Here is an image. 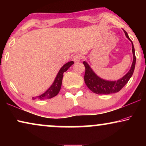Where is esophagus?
Segmentation results:
<instances>
[{
  "instance_id": "obj_1",
  "label": "esophagus",
  "mask_w": 146,
  "mask_h": 146,
  "mask_svg": "<svg viewBox=\"0 0 146 146\" xmlns=\"http://www.w3.org/2000/svg\"><path fill=\"white\" fill-rule=\"evenodd\" d=\"M81 55L80 54H75L73 56V60L75 62H80L81 60Z\"/></svg>"
}]
</instances>
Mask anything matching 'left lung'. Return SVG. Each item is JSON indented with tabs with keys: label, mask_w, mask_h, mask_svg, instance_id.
Masks as SVG:
<instances>
[{
	"label": "left lung",
	"mask_w": 146,
	"mask_h": 146,
	"mask_svg": "<svg viewBox=\"0 0 146 146\" xmlns=\"http://www.w3.org/2000/svg\"><path fill=\"white\" fill-rule=\"evenodd\" d=\"M123 31L124 32L125 36L128 38L129 40L131 41V46H132L133 62L131 66L130 70L127 72L126 74H125L119 80L115 81L106 80L102 79L99 77L93 71L88 64L86 61H84L83 64L86 68L84 82L88 88L94 93L97 94H110L116 93L126 84L133 74L135 69V61H136V58L135 56V49L132 41L129 38L127 33L123 29Z\"/></svg>",
	"instance_id": "obj_1"
}]
</instances>
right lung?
<instances>
[{"label":"right lung","instance_id":"right-lung-1","mask_svg":"<svg viewBox=\"0 0 146 146\" xmlns=\"http://www.w3.org/2000/svg\"><path fill=\"white\" fill-rule=\"evenodd\" d=\"M74 63L73 61L68 62L66 63L65 64L62 66V67L60 69L58 72L52 84L48 89L43 93L42 94L36 97H33V99L38 98L40 100H46L50 99L54 97L59 93L60 90L63 78V74L66 71L68 70V69Z\"/></svg>","mask_w":146,"mask_h":146}]
</instances>
